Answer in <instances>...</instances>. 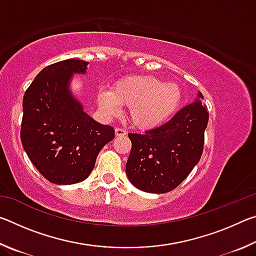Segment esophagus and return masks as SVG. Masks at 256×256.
Returning a JSON list of instances; mask_svg holds the SVG:
<instances>
[{
	"label": "esophagus",
	"instance_id": "34e87169",
	"mask_svg": "<svg viewBox=\"0 0 256 256\" xmlns=\"http://www.w3.org/2000/svg\"><path fill=\"white\" fill-rule=\"evenodd\" d=\"M115 136H126V131H125V130H123V128H115Z\"/></svg>",
	"mask_w": 256,
	"mask_h": 256
}]
</instances>
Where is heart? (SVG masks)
Returning <instances> with one entry per match:
<instances>
[{
	"label": "heart",
	"instance_id": "obj_1",
	"mask_svg": "<svg viewBox=\"0 0 256 256\" xmlns=\"http://www.w3.org/2000/svg\"><path fill=\"white\" fill-rule=\"evenodd\" d=\"M180 86L152 76H128L115 81L110 92H97L99 110L107 118L118 114L120 106L128 107L134 126L150 130L170 120L180 107Z\"/></svg>",
	"mask_w": 256,
	"mask_h": 256
}]
</instances>
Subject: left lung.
<instances>
[{"label":"left lung","mask_w":256,"mask_h":256,"mask_svg":"<svg viewBox=\"0 0 256 256\" xmlns=\"http://www.w3.org/2000/svg\"><path fill=\"white\" fill-rule=\"evenodd\" d=\"M198 98L170 120L144 134L128 133L132 149L126 174L136 188L167 193L176 188L200 162L209 120L206 106Z\"/></svg>","instance_id":"obj_1"}]
</instances>
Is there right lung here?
Segmentation results:
<instances>
[{
    "mask_svg": "<svg viewBox=\"0 0 256 256\" xmlns=\"http://www.w3.org/2000/svg\"><path fill=\"white\" fill-rule=\"evenodd\" d=\"M88 62L70 58L46 66L26 90L21 142L37 170L50 183L70 185L92 172L102 146L115 136L84 110L70 81L84 74Z\"/></svg>",
    "mask_w": 256,
    "mask_h": 256,
    "instance_id": "add662e5",
    "label": "right lung"
}]
</instances>
